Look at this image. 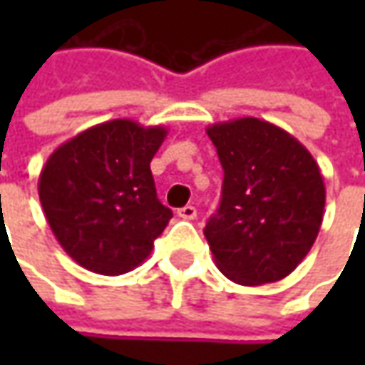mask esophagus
Segmentation results:
<instances>
[{
    "label": "esophagus",
    "instance_id": "esophagus-1",
    "mask_svg": "<svg viewBox=\"0 0 365 365\" xmlns=\"http://www.w3.org/2000/svg\"><path fill=\"white\" fill-rule=\"evenodd\" d=\"M176 213H178V217L189 219V221H190V219L197 217V209H195L192 205H185V207H180V209H178Z\"/></svg>",
    "mask_w": 365,
    "mask_h": 365
}]
</instances>
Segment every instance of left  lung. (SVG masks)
Wrapping results in <instances>:
<instances>
[{"label": "left lung", "instance_id": "left-lung-1", "mask_svg": "<svg viewBox=\"0 0 365 365\" xmlns=\"http://www.w3.org/2000/svg\"><path fill=\"white\" fill-rule=\"evenodd\" d=\"M223 166L205 237L221 272L244 287L287 278L315 244L325 209L319 164L282 128L237 118L207 128Z\"/></svg>", "mask_w": 365, "mask_h": 365}]
</instances>
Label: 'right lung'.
<instances>
[{
    "mask_svg": "<svg viewBox=\"0 0 365 365\" xmlns=\"http://www.w3.org/2000/svg\"><path fill=\"white\" fill-rule=\"evenodd\" d=\"M166 128L113 120L48 156L38 195L50 230L78 266L118 276L150 256L173 211L158 201L150 162Z\"/></svg>",
    "mask_w": 365,
    "mask_h": 365,
    "instance_id": "obj_1",
    "label": "right lung"
}]
</instances>
